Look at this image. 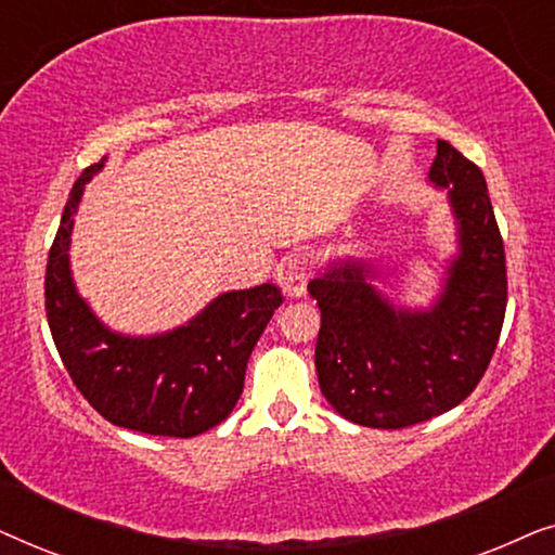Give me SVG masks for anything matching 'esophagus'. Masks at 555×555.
<instances>
[{
	"label": "esophagus",
	"instance_id": "esophagus-1",
	"mask_svg": "<svg viewBox=\"0 0 555 555\" xmlns=\"http://www.w3.org/2000/svg\"><path fill=\"white\" fill-rule=\"evenodd\" d=\"M310 280V260L308 255H291L283 264V275H280V285L291 298H302L308 293Z\"/></svg>",
	"mask_w": 555,
	"mask_h": 555
}]
</instances>
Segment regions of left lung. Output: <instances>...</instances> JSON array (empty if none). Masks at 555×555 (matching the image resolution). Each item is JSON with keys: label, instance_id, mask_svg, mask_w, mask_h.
I'll return each mask as SVG.
<instances>
[{"label": "left lung", "instance_id": "8db88e82", "mask_svg": "<svg viewBox=\"0 0 555 555\" xmlns=\"http://www.w3.org/2000/svg\"><path fill=\"white\" fill-rule=\"evenodd\" d=\"M427 181L447 192L457 232L429 308L397 306L374 285L376 264L351 255L308 283L321 308L318 384L361 427L401 429L450 412L480 384L503 328L505 249L482 171L437 141Z\"/></svg>", "mask_w": 555, "mask_h": 555}]
</instances>
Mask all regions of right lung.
Masks as SVG:
<instances>
[{
  "instance_id": "obj_1",
  "label": "right lung",
  "mask_w": 555,
  "mask_h": 555,
  "mask_svg": "<svg viewBox=\"0 0 555 555\" xmlns=\"http://www.w3.org/2000/svg\"><path fill=\"white\" fill-rule=\"evenodd\" d=\"M105 166H88L73 184L44 272L52 340L73 384L116 427L158 437H196L237 404L253 348L283 306L275 285L217 295L192 321L154 336L105 325L75 287L73 224L86 184Z\"/></svg>"
}]
</instances>
